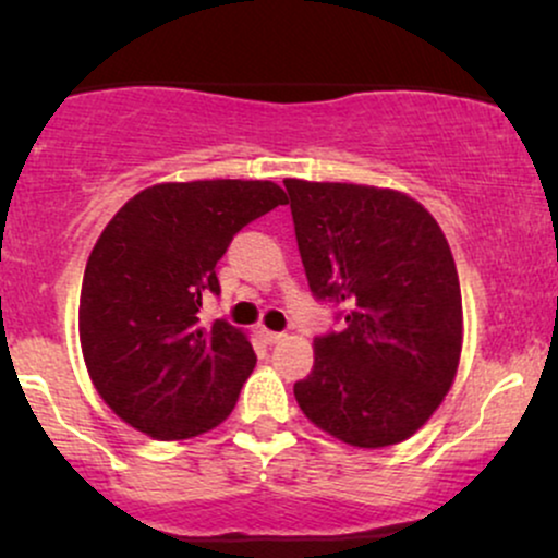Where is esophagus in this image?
Wrapping results in <instances>:
<instances>
[{
	"label": "esophagus",
	"mask_w": 558,
	"mask_h": 558,
	"mask_svg": "<svg viewBox=\"0 0 558 558\" xmlns=\"http://www.w3.org/2000/svg\"><path fill=\"white\" fill-rule=\"evenodd\" d=\"M259 336L265 338L267 343H278V341H283V332H278V330H267V328H262V330H259Z\"/></svg>",
	"instance_id": "obj_1"
}]
</instances>
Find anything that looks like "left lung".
Returning <instances> with one entry per match:
<instances>
[{"label": "left lung", "instance_id": "left-lung-1", "mask_svg": "<svg viewBox=\"0 0 558 558\" xmlns=\"http://www.w3.org/2000/svg\"><path fill=\"white\" fill-rule=\"evenodd\" d=\"M306 280L345 304L293 386L306 420L354 448L412 438L462 360V288L448 241L417 198L360 183L286 178Z\"/></svg>", "mask_w": 558, "mask_h": 558}]
</instances>
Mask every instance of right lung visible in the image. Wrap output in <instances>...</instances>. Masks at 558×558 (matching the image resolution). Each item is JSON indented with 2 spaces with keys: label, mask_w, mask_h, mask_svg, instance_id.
<instances>
[{
  "label": "right lung",
  "mask_w": 558,
  "mask_h": 558,
  "mask_svg": "<svg viewBox=\"0 0 558 558\" xmlns=\"http://www.w3.org/2000/svg\"><path fill=\"white\" fill-rule=\"evenodd\" d=\"M288 196L272 181L157 183L101 230L81 286L78 332L96 393L157 440L228 420L257 354L226 319L198 323L220 293L215 267L243 226Z\"/></svg>",
  "instance_id": "right-lung-1"
}]
</instances>
